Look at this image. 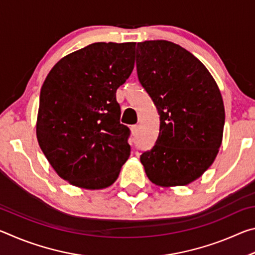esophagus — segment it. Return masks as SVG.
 Here are the masks:
<instances>
[{
  "instance_id": "1",
  "label": "esophagus",
  "mask_w": 255,
  "mask_h": 255,
  "mask_svg": "<svg viewBox=\"0 0 255 255\" xmlns=\"http://www.w3.org/2000/svg\"><path fill=\"white\" fill-rule=\"evenodd\" d=\"M130 130H131L132 136H136L138 133V125H133V126H131Z\"/></svg>"
}]
</instances>
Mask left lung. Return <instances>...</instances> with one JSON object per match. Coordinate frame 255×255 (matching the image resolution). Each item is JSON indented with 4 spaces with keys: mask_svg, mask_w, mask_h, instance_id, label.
I'll list each match as a JSON object with an SVG mask.
<instances>
[{
    "mask_svg": "<svg viewBox=\"0 0 255 255\" xmlns=\"http://www.w3.org/2000/svg\"><path fill=\"white\" fill-rule=\"evenodd\" d=\"M136 66L159 115L156 143L140 155L145 173L163 188L191 183L209 169L223 141L218 85L196 56L171 41L138 42Z\"/></svg>",
    "mask_w": 255,
    "mask_h": 255,
    "instance_id": "left-lung-1",
    "label": "left lung"
}]
</instances>
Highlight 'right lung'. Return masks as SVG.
<instances>
[{
	"mask_svg": "<svg viewBox=\"0 0 255 255\" xmlns=\"http://www.w3.org/2000/svg\"><path fill=\"white\" fill-rule=\"evenodd\" d=\"M135 45L94 42L73 51L41 86L38 144L56 173L74 187H110L130 155L116 91L131 74Z\"/></svg>",
	"mask_w": 255,
	"mask_h": 255,
	"instance_id": "1",
	"label": "right lung"
}]
</instances>
